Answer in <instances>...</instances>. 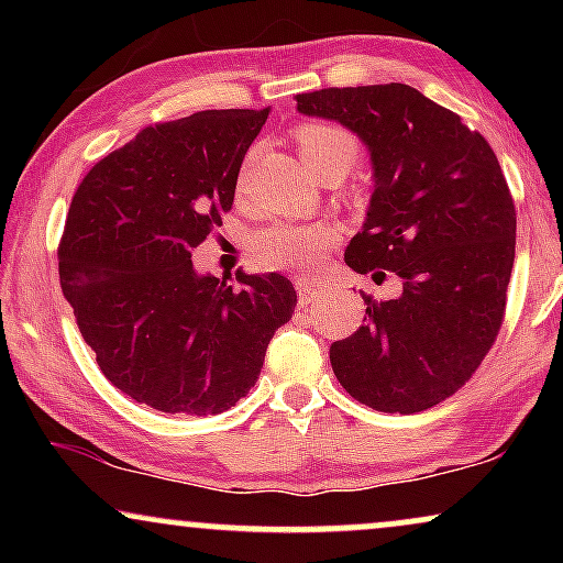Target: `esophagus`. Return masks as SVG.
Instances as JSON below:
<instances>
[{
    "label": "esophagus",
    "mask_w": 563,
    "mask_h": 563,
    "mask_svg": "<svg viewBox=\"0 0 563 563\" xmlns=\"http://www.w3.org/2000/svg\"><path fill=\"white\" fill-rule=\"evenodd\" d=\"M297 291H299V307L310 305L314 297L322 295V284L314 279H297Z\"/></svg>",
    "instance_id": "esophagus-1"
}]
</instances>
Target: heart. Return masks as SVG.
<instances>
[{"label":"heart","mask_w":563,"mask_h":563,"mask_svg":"<svg viewBox=\"0 0 563 563\" xmlns=\"http://www.w3.org/2000/svg\"><path fill=\"white\" fill-rule=\"evenodd\" d=\"M297 148L307 168L318 176L325 168H343L356 158V141L330 122H307L297 130ZM338 230L325 222H274L253 238L258 264L268 268H310L335 243Z\"/></svg>","instance_id":"obj_1"}]
</instances>
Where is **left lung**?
Segmentation results:
<instances>
[{
    "label": "left lung",
    "mask_w": 563,
    "mask_h": 563,
    "mask_svg": "<svg viewBox=\"0 0 563 563\" xmlns=\"http://www.w3.org/2000/svg\"><path fill=\"white\" fill-rule=\"evenodd\" d=\"M297 112L341 122L366 145L374 191L345 264L395 299L330 345L361 405L412 415L451 397L495 343L515 261V205L495 151L459 114L407 84L297 95Z\"/></svg>",
    "instance_id": "left-lung-1"
}]
</instances>
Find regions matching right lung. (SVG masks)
Masks as SVG:
<instances>
[{
  "label": "right lung",
  "instance_id": "obj_1",
  "mask_svg": "<svg viewBox=\"0 0 563 563\" xmlns=\"http://www.w3.org/2000/svg\"><path fill=\"white\" fill-rule=\"evenodd\" d=\"M266 110H205L145 128L76 189L58 245L60 289L122 395L172 415H220L249 395L297 291L282 274L243 289L199 274L191 251L233 207Z\"/></svg>",
  "mask_w": 563,
  "mask_h": 563
}]
</instances>
